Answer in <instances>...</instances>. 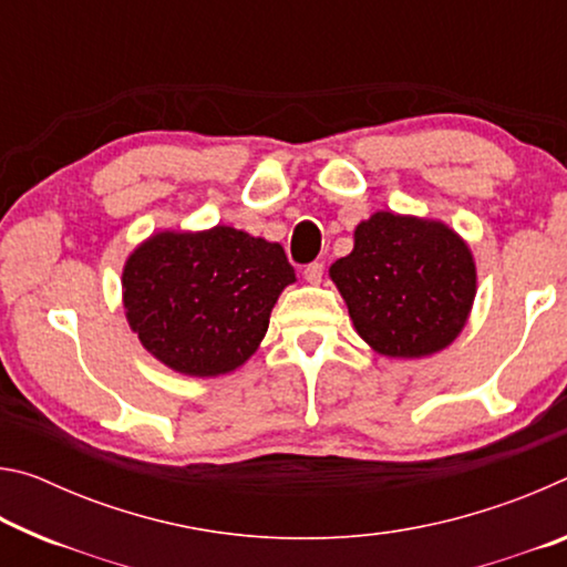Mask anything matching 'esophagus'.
<instances>
[{"mask_svg": "<svg viewBox=\"0 0 567 567\" xmlns=\"http://www.w3.org/2000/svg\"><path fill=\"white\" fill-rule=\"evenodd\" d=\"M322 275H324V265L322 262H312L305 267V280L310 285H320L322 282Z\"/></svg>", "mask_w": 567, "mask_h": 567, "instance_id": "esophagus-1", "label": "esophagus"}]
</instances>
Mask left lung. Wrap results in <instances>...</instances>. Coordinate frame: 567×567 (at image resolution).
<instances>
[{"mask_svg": "<svg viewBox=\"0 0 567 567\" xmlns=\"http://www.w3.org/2000/svg\"><path fill=\"white\" fill-rule=\"evenodd\" d=\"M360 338L392 360H417L453 344L473 310L477 267L443 219L380 213L354 227L348 257L330 265Z\"/></svg>", "mask_w": 567, "mask_h": 567, "instance_id": "obj_1", "label": "left lung"}]
</instances>
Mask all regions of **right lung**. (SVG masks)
<instances>
[{
	"mask_svg": "<svg viewBox=\"0 0 567 567\" xmlns=\"http://www.w3.org/2000/svg\"><path fill=\"white\" fill-rule=\"evenodd\" d=\"M297 282L282 245L229 225L162 229L122 267V307L152 358L187 378L237 370L260 348L270 312Z\"/></svg>",
	"mask_w": 567,
	"mask_h": 567,
	"instance_id": "add662e5",
	"label": "right lung"
}]
</instances>
